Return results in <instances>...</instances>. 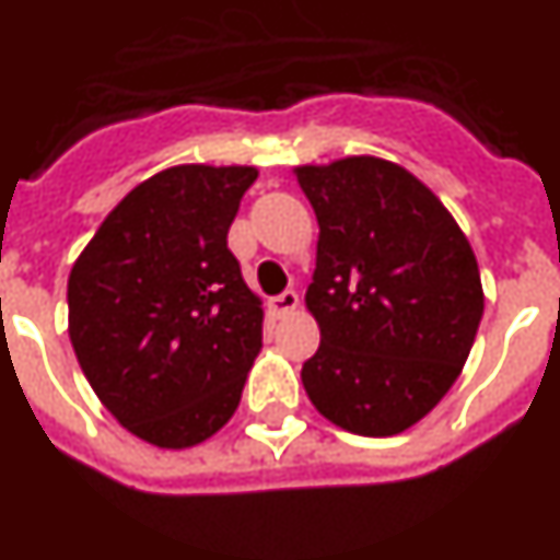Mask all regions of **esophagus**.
Returning <instances> with one entry per match:
<instances>
[{"label":"esophagus","mask_w":560,"mask_h":560,"mask_svg":"<svg viewBox=\"0 0 560 560\" xmlns=\"http://www.w3.org/2000/svg\"><path fill=\"white\" fill-rule=\"evenodd\" d=\"M267 310H270V316H276V318L290 316V313H295V310H299V295H295L293 290H284V293L276 295V299H270V302H267Z\"/></svg>","instance_id":"esophagus-1"}]
</instances>
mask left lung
I'll use <instances>...</instances> for the list:
<instances>
[{
  "mask_svg": "<svg viewBox=\"0 0 560 560\" xmlns=\"http://www.w3.org/2000/svg\"><path fill=\"white\" fill-rule=\"evenodd\" d=\"M316 210L304 304L322 330L302 384L355 435L410 430L462 375L483 316L476 253L421 178L378 156L299 164Z\"/></svg>",
  "mask_w": 560,
  "mask_h": 560,
  "instance_id": "8db88e82",
  "label": "left lung"
}]
</instances>
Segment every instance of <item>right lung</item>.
<instances>
[{
	"label": "right lung",
	"instance_id": "add662e5",
	"mask_svg": "<svg viewBox=\"0 0 560 560\" xmlns=\"http://www.w3.org/2000/svg\"><path fill=\"white\" fill-rule=\"evenodd\" d=\"M253 164H176L105 215L68 279V336L136 439L187 450L222 430L261 350V299L228 250Z\"/></svg>",
	"mask_w": 560,
	"mask_h": 560
}]
</instances>
